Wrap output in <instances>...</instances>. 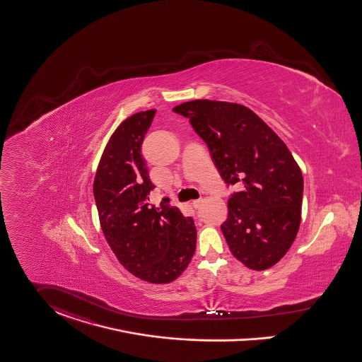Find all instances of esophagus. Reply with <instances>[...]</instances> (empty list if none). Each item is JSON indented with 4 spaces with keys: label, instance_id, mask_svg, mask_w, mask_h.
Returning <instances> with one entry per match:
<instances>
[{
    "label": "esophagus",
    "instance_id": "esophagus-1",
    "mask_svg": "<svg viewBox=\"0 0 362 362\" xmlns=\"http://www.w3.org/2000/svg\"><path fill=\"white\" fill-rule=\"evenodd\" d=\"M202 203H203V199H197V200H192V203H191V204H192L194 209H199Z\"/></svg>",
    "mask_w": 362,
    "mask_h": 362
}]
</instances>
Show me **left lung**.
I'll use <instances>...</instances> for the list:
<instances>
[{"label":"left lung","mask_w":362,"mask_h":362,"mask_svg":"<svg viewBox=\"0 0 362 362\" xmlns=\"http://www.w3.org/2000/svg\"><path fill=\"white\" fill-rule=\"evenodd\" d=\"M173 111L189 119L222 180L240 188L221 225L230 252L252 270L276 265L298 235L303 197L302 171L287 145L241 104L192 100Z\"/></svg>","instance_id":"1"}]
</instances>
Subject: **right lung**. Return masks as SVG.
<instances>
[{
    "label": "right lung",
    "instance_id": "right-lung-1",
    "mask_svg": "<svg viewBox=\"0 0 362 362\" xmlns=\"http://www.w3.org/2000/svg\"><path fill=\"white\" fill-rule=\"evenodd\" d=\"M156 110L122 122L101 155L93 194L103 233L126 270L152 283L168 284L188 267L196 250L191 217L166 204H149V180L141 144Z\"/></svg>",
    "mask_w": 362,
    "mask_h": 362
}]
</instances>
